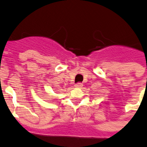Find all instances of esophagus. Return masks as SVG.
I'll list each match as a JSON object with an SVG mask.
<instances>
[{
	"mask_svg": "<svg viewBox=\"0 0 147 147\" xmlns=\"http://www.w3.org/2000/svg\"><path fill=\"white\" fill-rule=\"evenodd\" d=\"M82 86H83V84L81 82H78L75 85V87H76V88H82Z\"/></svg>",
	"mask_w": 147,
	"mask_h": 147,
	"instance_id": "esophagus-1",
	"label": "esophagus"
}]
</instances>
